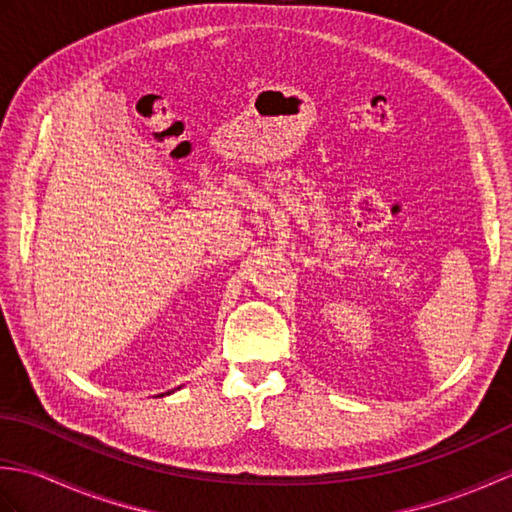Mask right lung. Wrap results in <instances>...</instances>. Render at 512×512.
<instances>
[{"instance_id":"right-lung-1","label":"right lung","mask_w":512,"mask_h":512,"mask_svg":"<svg viewBox=\"0 0 512 512\" xmlns=\"http://www.w3.org/2000/svg\"><path fill=\"white\" fill-rule=\"evenodd\" d=\"M178 389H180V387H178ZM167 394H173V391H167ZM160 396H162V394H160Z\"/></svg>"}]
</instances>
